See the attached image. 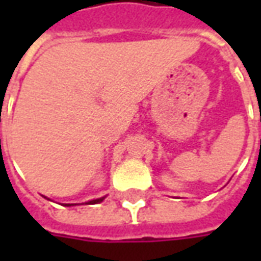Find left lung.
<instances>
[{
  "label": "left lung",
  "instance_id": "obj_1",
  "mask_svg": "<svg viewBox=\"0 0 261 261\" xmlns=\"http://www.w3.org/2000/svg\"><path fill=\"white\" fill-rule=\"evenodd\" d=\"M260 121H261V117H260Z\"/></svg>",
  "mask_w": 261,
  "mask_h": 261
}]
</instances>
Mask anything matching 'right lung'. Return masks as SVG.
Wrapping results in <instances>:
<instances>
[{"mask_svg":"<svg viewBox=\"0 0 261 261\" xmlns=\"http://www.w3.org/2000/svg\"><path fill=\"white\" fill-rule=\"evenodd\" d=\"M105 200V197H100V198H96V200H91V201H88L86 204H97V202H100ZM69 205H75V204H65V207H69Z\"/></svg>","mask_w":261,"mask_h":261,"instance_id":"right-lung-1","label":"right lung"}]
</instances>
